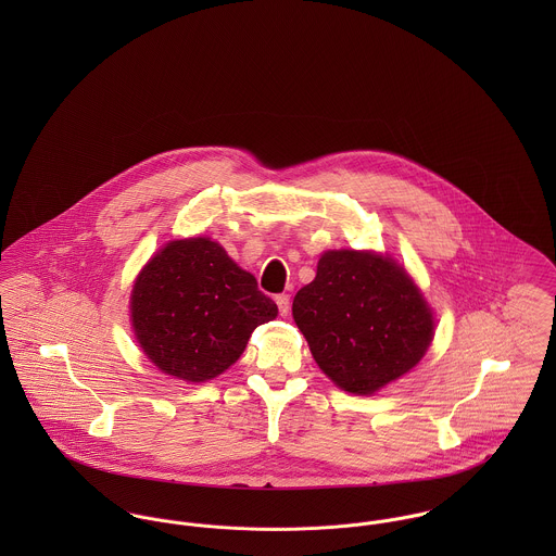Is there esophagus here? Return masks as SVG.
I'll return each mask as SVG.
<instances>
[{
    "label": "esophagus",
    "mask_w": 556,
    "mask_h": 556,
    "mask_svg": "<svg viewBox=\"0 0 556 556\" xmlns=\"http://www.w3.org/2000/svg\"><path fill=\"white\" fill-rule=\"evenodd\" d=\"M276 304H278L280 315H282V317H287V315H289V311H291V298H289L287 293H280V295H276Z\"/></svg>",
    "instance_id": "34e87169"
}]
</instances>
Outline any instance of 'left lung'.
<instances>
[{"mask_svg": "<svg viewBox=\"0 0 556 556\" xmlns=\"http://www.w3.org/2000/svg\"><path fill=\"white\" fill-rule=\"evenodd\" d=\"M293 318L318 368L359 396L415 368L434 336L432 311L406 269L368 250H327L293 300Z\"/></svg>", "mask_w": 556, "mask_h": 556, "instance_id": "left-lung-1", "label": "left lung"}]
</instances>
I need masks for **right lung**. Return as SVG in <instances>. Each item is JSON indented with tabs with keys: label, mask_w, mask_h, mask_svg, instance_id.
I'll return each instance as SVG.
<instances>
[{
	"label": "right lung",
	"mask_w": 556,
	"mask_h": 556,
	"mask_svg": "<svg viewBox=\"0 0 556 556\" xmlns=\"http://www.w3.org/2000/svg\"><path fill=\"white\" fill-rule=\"evenodd\" d=\"M130 317L137 342L164 375L203 383L238 362L278 306L218 241L175 239L137 276Z\"/></svg>",
	"instance_id": "obj_1"
}]
</instances>
